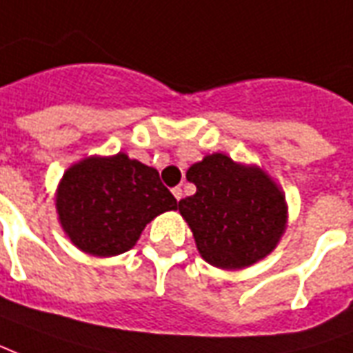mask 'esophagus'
Listing matches in <instances>:
<instances>
[{"label": "esophagus", "mask_w": 353, "mask_h": 353, "mask_svg": "<svg viewBox=\"0 0 353 353\" xmlns=\"http://www.w3.org/2000/svg\"><path fill=\"white\" fill-rule=\"evenodd\" d=\"M172 194L176 196V200H181V198H183V190H181V187H174V189H172Z\"/></svg>", "instance_id": "esophagus-1"}]
</instances>
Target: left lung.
<instances>
[{
    "label": "left lung",
    "mask_w": 353,
    "mask_h": 353,
    "mask_svg": "<svg viewBox=\"0 0 353 353\" xmlns=\"http://www.w3.org/2000/svg\"><path fill=\"white\" fill-rule=\"evenodd\" d=\"M187 179L196 185V194L183 198L179 211L205 262L241 270L275 249L286 224V203L262 170L213 153L192 164Z\"/></svg>",
    "instance_id": "1"
}]
</instances>
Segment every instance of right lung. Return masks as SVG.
I'll list each match as a JSON object with an SVG mask.
<instances>
[{"label":"right lung","mask_w":353,"mask_h":353,"mask_svg":"<svg viewBox=\"0 0 353 353\" xmlns=\"http://www.w3.org/2000/svg\"><path fill=\"white\" fill-rule=\"evenodd\" d=\"M70 241L95 256L129 250L151 219L177 210L159 172L125 153L91 157L65 172L56 200Z\"/></svg>","instance_id":"right-lung-1"}]
</instances>
